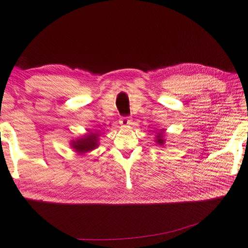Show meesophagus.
<instances>
[{
  "label": "esophagus",
  "instance_id": "esophagus-1",
  "mask_svg": "<svg viewBox=\"0 0 248 248\" xmlns=\"http://www.w3.org/2000/svg\"><path fill=\"white\" fill-rule=\"evenodd\" d=\"M130 121H131V120H130L129 117H121V119H120V124H121L123 127H125V126L130 124Z\"/></svg>",
  "mask_w": 248,
  "mask_h": 248
}]
</instances>
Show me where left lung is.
<instances>
[{
  "label": "left lung",
  "mask_w": 248,
  "mask_h": 248,
  "mask_svg": "<svg viewBox=\"0 0 248 248\" xmlns=\"http://www.w3.org/2000/svg\"><path fill=\"white\" fill-rule=\"evenodd\" d=\"M156 142L159 144V146H163L165 140L163 139V131H161L160 133H158V135H156Z\"/></svg>",
  "instance_id": "8db88e82"
}]
</instances>
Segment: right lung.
Listing matches in <instances>:
<instances>
[{"label": "right lung", "instance_id": "obj_1", "mask_svg": "<svg viewBox=\"0 0 248 248\" xmlns=\"http://www.w3.org/2000/svg\"><path fill=\"white\" fill-rule=\"evenodd\" d=\"M74 151L79 154H86L98 147V134L89 132L71 142Z\"/></svg>", "mask_w": 248, "mask_h": 248}]
</instances>
